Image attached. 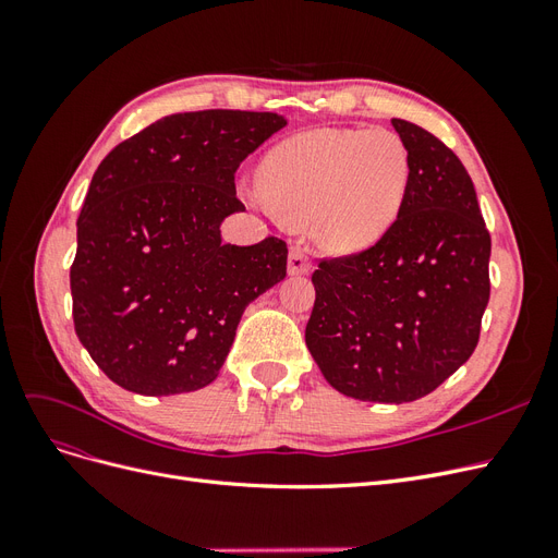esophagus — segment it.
I'll list each match as a JSON object with an SVG mask.
<instances>
[{"mask_svg":"<svg viewBox=\"0 0 558 558\" xmlns=\"http://www.w3.org/2000/svg\"><path fill=\"white\" fill-rule=\"evenodd\" d=\"M310 256L302 246H291L289 251V275H307L310 272Z\"/></svg>","mask_w":558,"mask_h":558,"instance_id":"obj_1","label":"esophagus"}]
</instances>
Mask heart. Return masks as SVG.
I'll use <instances>...</instances> for the list:
<instances>
[{
    "label": "heart",
    "mask_w": 558,
    "mask_h": 558,
    "mask_svg": "<svg viewBox=\"0 0 558 558\" xmlns=\"http://www.w3.org/2000/svg\"><path fill=\"white\" fill-rule=\"evenodd\" d=\"M258 181L263 191L246 195L253 207L310 221L320 246L353 253L393 226L408 193L410 156L388 130H314L269 150Z\"/></svg>",
    "instance_id": "b5f03b06"
}]
</instances>
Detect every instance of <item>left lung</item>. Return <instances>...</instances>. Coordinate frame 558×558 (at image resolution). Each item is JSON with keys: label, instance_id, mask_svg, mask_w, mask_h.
<instances>
[{"label": "left lung", "instance_id": "1", "mask_svg": "<svg viewBox=\"0 0 558 558\" xmlns=\"http://www.w3.org/2000/svg\"><path fill=\"white\" fill-rule=\"evenodd\" d=\"M410 181L384 238L324 258L305 342L337 391L369 402H412L435 391L475 351L488 305V234L463 162L402 118Z\"/></svg>", "mask_w": 558, "mask_h": 558}]
</instances>
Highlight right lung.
Returning a JSON list of instances; mask_svg holds the SVG:
<instances>
[{
	"label": "right lung",
	"instance_id": "obj_1",
	"mask_svg": "<svg viewBox=\"0 0 558 558\" xmlns=\"http://www.w3.org/2000/svg\"><path fill=\"white\" fill-rule=\"evenodd\" d=\"M283 125L269 111L174 113L99 162L76 221L74 328L125 391L211 384L248 302L286 277L283 240H221L223 218L244 211L234 172Z\"/></svg>",
	"mask_w": 558,
	"mask_h": 558
}]
</instances>
